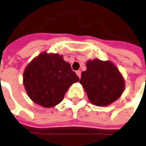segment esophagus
I'll list each match as a JSON object with an SVG mask.
<instances>
[{
	"instance_id": "esophagus-1",
	"label": "esophagus",
	"mask_w": 146,
	"mask_h": 146,
	"mask_svg": "<svg viewBox=\"0 0 146 146\" xmlns=\"http://www.w3.org/2000/svg\"><path fill=\"white\" fill-rule=\"evenodd\" d=\"M76 73H77V75L79 77V78H81V72L80 71V70H77V72H76Z\"/></svg>"
}]
</instances>
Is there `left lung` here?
<instances>
[{
    "label": "left lung",
    "instance_id": "8db88e82",
    "mask_svg": "<svg viewBox=\"0 0 146 146\" xmlns=\"http://www.w3.org/2000/svg\"><path fill=\"white\" fill-rule=\"evenodd\" d=\"M86 67V71L81 73L80 83L94 105L109 106L121 97L125 89V81L111 61L88 60Z\"/></svg>",
    "mask_w": 146,
    "mask_h": 146
}]
</instances>
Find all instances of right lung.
I'll list each match as a JSON object with an SVG mask.
<instances>
[{"label": "right lung", "mask_w": 146, "mask_h": 146, "mask_svg": "<svg viewBox=\"0 0 146 146\" xmlns=\"http://www.w3.org/2000/svg\"><path fill=\"white\" fill-rule=\"evenodd\" d=\"M79 81L71 65L59 54L42 52L26 66L23 83L29 97L45 108L55 106L72 84Z\"/></svg>", "instance_id": "obj_1"}]
</instances>
